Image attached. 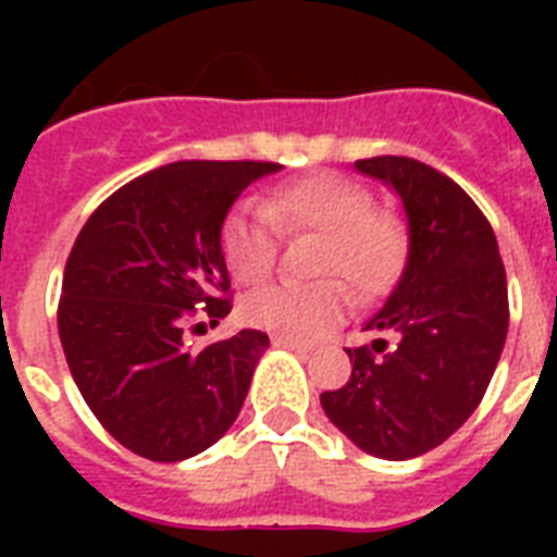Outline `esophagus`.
Returning <instances> with one entry per match:
<instances>
[{"mask_svg": "<svg viewBox=\"0 0 557 557\" xmlns=\"http://www.w3.org/2000/svg\"><path fill=\"white\" fill-rule=\"evenodd\" d=\"M271 344L280 349H292V352H300V356H309L312 352V347L309 344H300V341H292V338H283V335H274L271 338Z\"/></svg>", "mask_w": 557, "mask_h": 557, "instance_id": "34e87169", "label": "esophagus"}]
</instances>
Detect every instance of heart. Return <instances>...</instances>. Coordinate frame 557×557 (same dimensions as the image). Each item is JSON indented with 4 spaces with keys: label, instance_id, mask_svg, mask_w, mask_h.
<instances>
[{
    "label": "heart",
    "instance_id": "1",
    "mask_svg": "<svg viewBox=\"0 0 557 557\" xmlns=\"http://www.w3.org/2000/svg\"><path fill=\"white\" fill-rule=\"evenodd\" d=\"M281 236H318L314 274H338L358 297L384 295L401 271L405 225L396 213L372 208V196L352 178L321 176L280 185L262 196L260 213L239 210L222 227V257L231 277L253 286L277 262ZM349 309L347 286L335 277L314 283H274L243 300L251 326L292 341H318Z\"/></svg>",
    "mask_w": 557,
    "mask_h": 557
}]
</instances>
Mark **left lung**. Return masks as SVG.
Wrapping results in <instances>:
<instances>
[{
    "instance_id": "obj_1",
    "label": "left lung",
    "mask_w": 557,
    "mask_h": 557,
    "mask_svg": "<svg viewBox=\"0 0 557 557\" xmlns=\"http://www.w3.org/2000/svg\"><path fill=\"white\" fill-rule=\"evenodd\" d=\"M356 170L398 193L410 245L393 295L364 323L384 338L347 349L352 375L321 405L372 457L413 459L483 401L509 332L506 269L483 210L440 170L405 156Z\"/></svg>"
}]
</instances>
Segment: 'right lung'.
<instances>
[{
	"instance_id": "right-lung-1",
	"label": "right lung",
	"mask_w": 557,
	"mask_h": 557,
	"mask_svg": "<svg viewBox=\"0 0 557 557\" xmlns=\"http://www.w3.org/2000/svg\"><path fill=\"white\" fill-rule=\"evenodd\" d=\"M271 161H176L115 190L74 239L57 330L98 422L152 462H182L222 440L243 410L269 335L187 347L196 306L231 312L222 225ZM201 326V323H196Z\"/></svg>"
}]
</instances>
